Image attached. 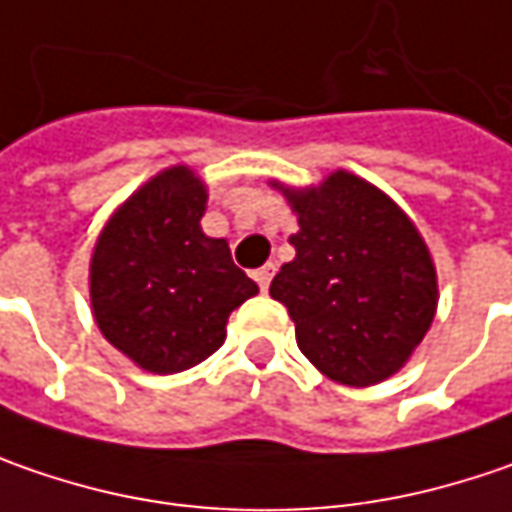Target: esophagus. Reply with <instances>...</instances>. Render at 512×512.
<instances>
[{
    "label": "esophagus",
    "mask_w": 512,
    "mask_h": 512,
    "mask_svg": "<svg viewBox=\"0 0 512 512\" xmlns=\"http://www.w3.org/2000/svg\"><path fill=\"white\" fill-rule=\"evenodd\" d=\"M272 278H275V263H266V266H260L255 272V280H257V286L266 292L269 289V283H272Z\"/></svg>",
    "instance_id": "obj_1"
}]
</instances>
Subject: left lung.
I'll return each instance as SVG.
<instances>
[{
  "instance_id": "1",
  "label": "left lung",
  "mask_w": 512,
  "mask_h": 512,
  "mask_svg": "<svg viewBox=\"0 0 512 512\" xmlns=\"http://www.w3.org/2000/svg\"><path fill=\"white\" fill-rule=\"evenodd\" d=\"M300 232L269 295L289 309L300 352L349 387L404 367L435 315V269L410 217L387 194L338 171L289 191Z\"/></svg>"
}]
</instances>
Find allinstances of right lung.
<instances>
[{"label":"right lung","instance_id":"obj_1","mask_svg":"<svg viewBox=\"0 0 512 512\" xmlns=\"http://www.w3.org/2000/svg\"><path fill=\"white\" fill-rule=\"evenodd\" d=\"M206 186L189 168L145 183L102 229L91 306L102 335L148 372L197 367L226 341V321L257 292L226 240L206 237Z\"/></svg>","mask_w":512,"mask_h":512}]
</instances>
